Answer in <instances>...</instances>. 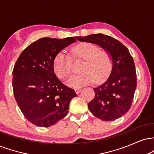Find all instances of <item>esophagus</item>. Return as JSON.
Wrapping results in <instances>:
<instances>
[{
    "label": "esophagus",
    "mask_w": 154,
    "mask_h": 154,
    "mask_svg": "<svg viewBox=\"0 0 154 154\" xmlns=\"http://www.w3.org/2000/svg\"><path fill=\"white\" fill-rule=\"evenodd\" d=\"M75 93H77V94H79V93H80L81 89H80V88H75Z\"/></svg>",
    "instance_id": "esophagus-1"
}]
</instances>
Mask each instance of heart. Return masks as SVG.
I'll use <instances>...</instances> for the list:
<instances>
[{
    "mask_svg": "<svg viewBox=\"0 0 154 154\" xmlns=\"http://www.w3.org/2000/svg\"><path fill=\"white\" fill-rule=\"evenodd\" d=\"M74 59H82L78 75L72 76L67 81V85L79 88L93 82L103 81L110 73L112 59L106 51L100 50L99 46L91 43H82L70 50ZM55 74L61 79H66L72 72V59L69 54L61 51L55 56L53 62Z\"/></svg>",
    "mask_w": 154,
    "mask_h": 154,
    "instance_id": "heart-1",
    "label": "heart"
}]
</instances>
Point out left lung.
Masks as SVG:
<instances>
[{
	"label": "left lung",
	"mask_w": 154,
	"mask_h": 154,
	"mask_svg": "<svg viewBox=\"0 0 154 154\" xmlns=\"http://www.w3.org/2000/svg\"><path fill=\"white\" fill-rule=\"evenodd\" d=\"M76 39L97 44L110 54L112 59L110 75L94 88L95 97L88 106L98 119L103 121L119 119L131 107L137 86L135 63L129 50L119 40L103 34L76 37Z\"/></svg>",
	"instance_id": "1"
}]
</instances>
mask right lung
Returning <instances> with one entry per match:
<instances>
[{
	"label": "right lung",
	"mask_w": 154,
	"mask_h": 154,
	"mask_svg": "<svg viewBox=\"0 0 154 154\" xmlns=\"http://www.w3.org/2000/svg\"><path fill=\"white\" fill-rule=\"evenodd\" d=\"M75 38H40L19 56L13 69L14 94L19 109L33 125L48 128L64 117L77 94L54 73L56 55Z\"/></svg>",
	"instance_id": "1"
}]
</instances>
